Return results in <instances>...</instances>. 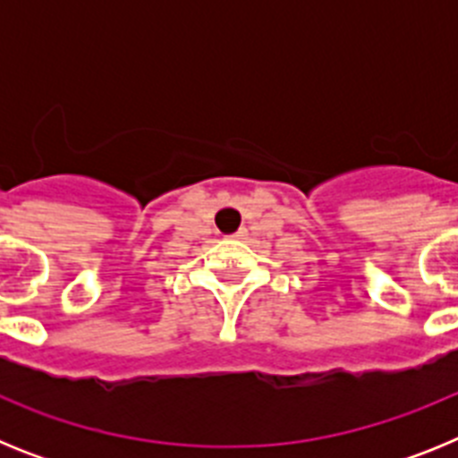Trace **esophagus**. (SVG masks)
Segmentation results:
<instances>
[{
    "instance_id": "obj_1",
    "label": "esophagus",
    "mask_w": 458,
    "mask_h": 458,
    "mask_svg": "<svg viewBox=\"0 0 458 458\" xmlns=\"http://www.w3.org/2000/svg\"><path fill=\"white\" fill-rule=\"evenodd\" d=\"M233 236H236V238H245V236H248V232H245V229H238V232L233 233Z\"/></svg>"
}]
</instances>
